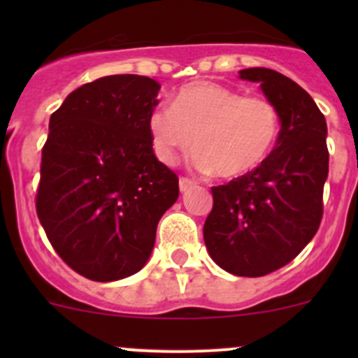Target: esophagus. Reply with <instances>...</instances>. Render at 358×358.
Here are the masks:
<instances>
[{
	"instance_id": "obj_1",
	"label": "esophagus",
	"mask_w": 358,
	"mask_h": 358,
	"mask_svg": "<svg viewBox=\"0 0 358 358\" xmlns=\"http://www.w3.org/2000/svg\"><path fill=\"white\" fill-rule=\"evenodd\" d=\"M178 185H180V190H182V192H187V190L192 189V187L196 185V182H194V180H190V178H187V176H182V178H180V182H178Z\"/></svg>"
}]
</instances>
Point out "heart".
I'll list each match as a JSON object with an SVG mask.
<instances>
[{
    "label": "heart",
    "mask_w": 358,
    "mask_h": 358,
    "mask_svg": "<svg viewBox=\"0 0 358 358\" xmlns=\"http://www.w3.org/2000/svg\"><path fill=\"white\" fill-rule=\"evenodd\" d=\"M152 149L164 164L196 145L194 166L220 178L255 171L275 149L280 114L262 95H248L211 81L182 86L169 109L159 107L147 119Z\"/></svg>",
    "instance_id": "obj_1"
}]
</instances>
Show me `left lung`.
<instances>
[{
    "label": "left lung",
    "instance_id": "obj_1",
    "mask_svg": "<svg viewBox=\"0 0 358 358\" xmlns=\"http://www.w3.org/2000/svg\"><path fill=\"white\" fill-rule=\"evenodd\" d=\"M280 114L275 149L259 168L213 187L204 243L216 265L239 277H263L287 265L313 239L329 173L326 117L312 96L280 72L251 67Z\"/></svg>",
    "mask_w": 358,
    "mask_h": 358
}]
</instances>
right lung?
<instances>
[{"mask_svg":"<svg viewBox=\"0 0 358 358\" xmlns=\"http://www.w3.org/2000/svg\"><path fill=\"white\" fill-rule=\"evenodd\" d=\"M159 88L147 76H106L50 117L36 213L57 255L90 280L138 272L178 199V176L154 156L147 128Z\"/></svg>","mask_w":358,"mask_h":358,"instance_id":"add662e5","label":"right lung"}]
</instances>
